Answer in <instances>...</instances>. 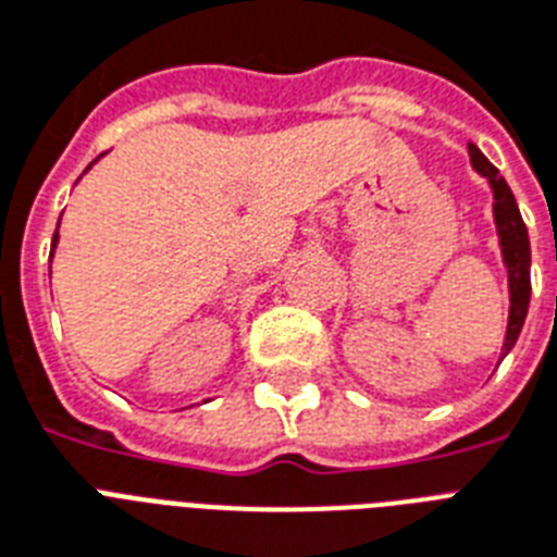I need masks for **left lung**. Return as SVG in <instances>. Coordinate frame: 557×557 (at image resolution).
<instances>
[{
	"label": "left lung",
	"instance_id": "1",
	"mask_svg": "<svg viewBox=\"0 0 557 557\" xmlns=\"http://www.w3.org/2000/svg\"><path fill=\"white\" fill-rule=\"evenodd\" d=\"M471 152V164L480 176L488 178L494 190V222H497V234H500V248L506 269H509V292H511V309H509V330H506V344H503V356L515 347L523 321L529 312V295H532V277H529V265H532V251H529V234L520 216L515 193L500 176V170L494 168L492 161L485 159L483 152L476 150L474 144H468Z\"/></svg>",
	"mask_w": 557,
	"mask_h": 557
}]
</instances>
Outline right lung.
Here are the masks:
<instances>
[{"label": "right lung", "mask_w": 557, "mask_h": 557, "mask_svg": "<svg viewBox=\"0 0 557 557\" xmlns=\"http://www.w3.org/2000/svg\"><path fill=\"white\" fill-rule=\"evenodd\" d=\"M54 243H57V234H54Z\"/></svg>", "instance_id": "obj_1"}]
</instances>
